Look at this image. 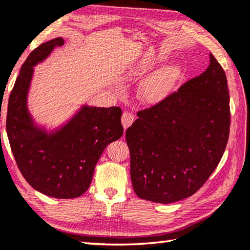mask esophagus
Instances as JSON below:
<instances>
[{"instance_id":"34e87169","label":"esophagus","mask_w":250,"mask_h":250,"mask_svg":"<svg viewBox=\"0 0 250 250\" xmlns=\"http://www.w3.org/2000/svg\"><path fill=\"white\" fill-rule=\"evenodd\" d=\"M134 119H135V117L133 114H132V112H129V111L124 112V115H122V117H121V124H122V125H124L125 130L126 128H129V126L133 124Z\"/></svg>"}]
</instances>
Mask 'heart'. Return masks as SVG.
I'll return each instance as SVG.
<instances>
[{
  "label": "heart",
  "mask_w": 250,
  "mask_h": 250,
  "mask_svg": "<svg viewBox=\"0 0 250 250\" xmlns=\"http://www.w3.org/2000/svg\"><path fill=\"white\" fill-rule=\"evenodd\" d=\"M182 76V68L172 65L160 70L142 83L139 89L140 99L146 104H156L166 99L173 91Z\"/></svg>",
  "instance_id": "b5f03b06"
}]
</instances>
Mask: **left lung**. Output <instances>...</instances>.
<instances>
[{
	"instance_id": "1",
	"label": "left lung",
	"mask_w": 250,
	"mask_h": 250,
	"mask_svg": "<svg viewBox=\"0 0 250 250\" xmlns=\"http://www.w3.org/2000/svg\"><path fill=\"white\" fill-rule=\"evenodd\" d=\"M202 75L138 111L125 132L135 194L170 204L192 196L217 168L229 133V95L212 54Z\"/></svg>"
}]
</instances>
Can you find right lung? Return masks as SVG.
Wrapping results in <instances>:
<instances>
[{"instance_id": "right-lung-1", "label": "right lung", "mask_w": 250, "mask_h": 250, "mask_svg": "<svg viewBox=\"0 0 250 250\" xmlns=\"http://www.w3.org/2000/svg\"><path fill=\"white\" fill-rule=\"evenodd\" d=\"M63 40L56 38L29 54L8 99L6 132L18 169L31 187L47 196L76 198L90 188L103 150L121 138L119 107L83 106L55 133L34 125L27 108L33 66L45 60Z\"/></svg>"}]
</instances>
